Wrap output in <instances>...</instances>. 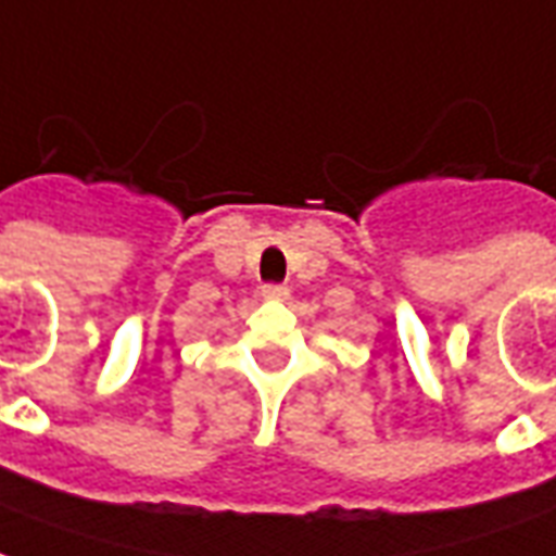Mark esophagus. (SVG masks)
Segmentation results:
<instances>
[{"instance_id":"1","label":"esophagus","mask_w":556,"mask_h":556,"mask_svg":"<svg viewBox=\"0 0 556 556\" xmlns=\"http://www.w3.org/2000/svg\"><path fill=\"white\" fill-rule=\"evenodd\" d=\"M266 299H283L287 295V287L283 283H263V290H261Z\"/></svg>"}]
</instances>
